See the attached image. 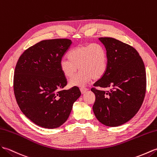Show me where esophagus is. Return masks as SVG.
I'll use <instances>...</instances> for the list:
<instances>
[{
	"instance_id": "1",
	"label": "esophagus",
	"mask_w": 157,
	"mask_h": 157,
	"mask_svg": "<svg viewBox=\"0 0 157 157\" xmlns=\"http://www.w3.org/2000/svg\"><path fill=\"white\" fill-rule=\"evenodd\" d=\"M80 90H81V93H82V94H84V93H85L86 91H87V90H88V89L84 88V87H82V88L80 89Z\"/></svg>"
}]
</instances>
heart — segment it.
Instances as JSON below:
<instances>
[{
  "label": "heart",
  "mask_w": 157,
  "mask_h": 157,
  "mask_svg": "<svg viewBox=\"0 0 157 157\" xmlns=\"http://www.w3.org/2000/svg\"><path fill=\"white\" fill-rule=\"evenodd\" d=\"M68 58H62L60 69L65 77L71 78V86H84L93 79L102 77L107 68V54L105 48L99 44L80 45L69 52Z\"/></svg>",
  "instance_id": "1"
}]
</instances>
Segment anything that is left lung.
Segmentation results:
<instances>
[{"label":"left lung","instance_id":"8db88e82","mask_svg":"<svg viewBox=\"0 0 157 157\" xmlns=\"http://www.w3.org/2000/svg\"><path fill=\"white\" fill-rule=\"evenodd\" d=\"M107 54L105 74L92 88L95 95V116L107 126L116 127L130 120L145 97L147 77L143 60L133 47L112 37H99Z\"/></svg>","mask_w":157,"mask_h":157}]
</instances>
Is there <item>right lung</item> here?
<instances>
[{"instance_id": "1", "label": "right lung", "mask_w": 157, "mask_h": 157, "mask_svg": "<svg viewBox=\"0 0 157 157\" xmlns=\"http://www.w3.org/2000/svg\"><path fill=\"white\" fill-rule=\"evenodd\" d=\"M71 44L68 39L41 41L17 61L13 79L17 103L23 114L40 127H60L81 95L77 86L62 90L67 81L60 62Z\"/></svg>"}]
</instances>
